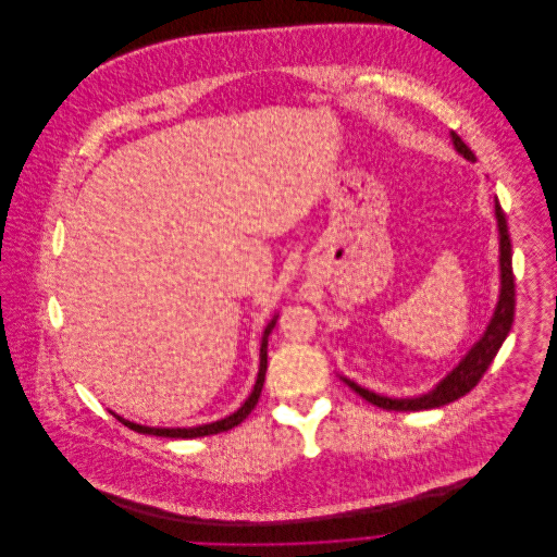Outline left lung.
Returning <instances> with one entry per match:
<instances>
[{"mask_svg":"<svg viewBox=\"0 0 557 557\" xmlns=\"http://www.w3.org/2000/svg\"><path fill=\"white\" fill-rule=\"evenodd\" d=\"M455 148L459 154H463L468 160H476L474 152L463 144V139L453 133ZM495 216H497V227H499V270H502V292H499V302L493 313L491 323L486 325L484 336L472 347V351L461 360V364L444 380L435 391L429 395L416 398H388L380 397L367 388H360L358 384L349 382L343 377V382L364 400L382 407V409H395V411H420V409H433L448 405L457 398L466 397L470 391H474L486 369L491 367L493 358L497 356L502 343L506 341L512 321H515V274H512V244L508 236V225H506V214L495 201Z\"/></svg>","mask_w":557,"mask_h":557,"instance_id":"1","label":"left lung"}]
</instances>
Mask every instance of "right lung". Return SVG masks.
Returning a JSON list of instances; mask_svg holds the SVG:
<instances>
[{
  "mask_svg": "<svg viewBox=\"0 0 557 557\" xmlns=\"http://www.w3.org/2000/svg\"><path fill=\"white\" fill-rule=\"evenodd\" d=\"M276 323V318L272 319L263 332V338H261V362H259V375H257V382H255V388L250 393V397L246 398V403L239 407L238 411H234L232 416L223 418V420H216L212 424H201V426H193V429H154V426H141V424H135V422H128L124 418H120L117 413H113L122 424H126L128 429L137 431V433H144V435H157V437H171V440H193V437H203V435H216V433H223V431H230L234 426H238L239 422L255 409L259 395H261V388H263V382H265V371H268V336L272 332Z\"/></svg>",
  "mask_w": 557,
  "mask_h": 557,
  "instance_id": "right-lung-1",
  "label": "right lung"
}]
</instances>
